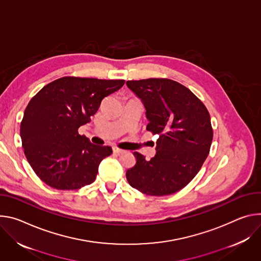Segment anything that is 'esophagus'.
I'll list each match as a JSON object with an SVG mask.
<instances>
[{"label": "esophagus", "mask_w": 261, "mask_h": 261, "mask_svg": "<svg viewBox=\"0 0 261 261\" xmlns=\"http://www.w3.org/2000/svg\"><path fill=\"white\" fill-rule=\"evenodd\" d=\"M113 152L114 153H116V154H121V153H123L124 152V150H122V149H119V148H113Z\"/></svg>", "instance_id": "esophagus-1"}]
</instances>
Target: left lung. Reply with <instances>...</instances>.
<instances>
[{
	"label": "left lung",
	"mask_w": 261,
	"mask_h": 261,
	"mask_svg": "<svg viewBox=\"0 0 261 261\" xmlns=\"http://www.w3.org/2000/svg\"><path fill=\"white\" fill-rule=\"evenodd\" d=\"M128 88L146 110V129L159 135L150 160L134 152L136 165L126 171L128 184L151 196H165L185 188L206 160L212 141L211 116L184 85L169 79L127 81Z\"/></svg>",
	"instance_id": "1"
}]
</instances>
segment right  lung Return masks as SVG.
I'll return each mask as SVG.
<instances>
[{
    "label": "right lung",
    "mask_w": 261,
    "mask_h": 261,
    "mask_svg": "<svg viewBox=\"0 0 261 261\" xmlns=\"http://www.w3.org/2000/svg\"><path fill=\"white\" fill-rule=\"evenodd\" d=\"M124 82L64 76L45 85L28 103L20 123L22 148L43 182L69 191L95 180L112 148L92 144L77 129L91 121L102 99Z\"/></svg>",
    "instance_id": "right-lung-1"
}]
</instances>
